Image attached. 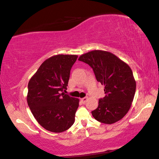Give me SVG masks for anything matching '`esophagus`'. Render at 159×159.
<instances>
[{"instance_id": "obj_1", "label": "esophagus", "mask_w": 159, "mask_h": 159, "mask_svg": "<svg viewBox=\"0 0 159 159\" xmlns=\"http://www.w3.org/2000/svg\"><path fill=\"white\" fill-rule=\"evenodd\" d=\"M87 100H88V98L84 97V98H82V99H80V102H82L83 103H85L86 102Z\"/></svg>"}]
</instances>
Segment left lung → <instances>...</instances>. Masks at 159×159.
I'll return each mask as SVG.
<instances>
[{"mask_svg":"<svg viewBox=\"0 0 159 159\" xmlns=\"http://www.w3.org/2000/svg\"><path fill=\"white\" fill-rule=\"evenodd\" d=\"M79 60L93 69L96 79L104 85L105 97L91 111L97 121L112 124L119 121L129 111L135 93L136 83L128 65L112 53L91 51L80 55Z\"/></svg>","mask_w":159,"mask_h":159,"instance_id":"obj_1","label":"left lung"}]
</instances>
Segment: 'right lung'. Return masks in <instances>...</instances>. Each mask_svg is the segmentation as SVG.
Here are the masks:
<instances>
[{
    "label": "right lung",
    "mask_w": 159,
    "mask_h": 159,
    "mask_svg": "<svg viewBox=\"0 0 159 159\" xmlns=\"http://www.w3.org/2000/svg\"><path fill=\"white\" fill-rule=\"evenodd\" d=\"M78 56L57 55L46 60L28 84L27 103L39 124L53 133L72 126L79 100L67 90L70 70Z\"/></svg>",
    "instance_id": "obj_1"
}]
</instances>
